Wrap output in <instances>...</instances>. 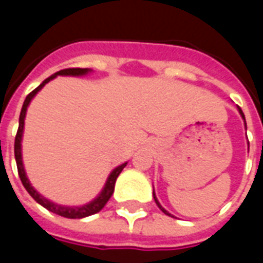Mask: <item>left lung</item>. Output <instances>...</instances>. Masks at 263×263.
<instances>
[{"label": "left lung", "instance_id": "8db88e82", "mask_svg": "<svg viewBox=\"0 0 263 263\" xmlns=\"http://www.w3.org/2000/svg\"><path fill=\"white\" fill-rule=\"evenodd\" d=\"M238 109H239V114H241V117H242V118H243V121H245V115H243L242 109H241V108H238ZM245 126H247V122H245ZM154 198H155V201H156V204H158V207H159V209L162 210V211H163L165 214L171 215V214H169V213H167V211H166L165 209H163V207H162V205H160V203H159V201H158V198H156V196H155V192H154Z\"/></svg>", "mask_w": 263, "mask_h": 263}]
</instances>
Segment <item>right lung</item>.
Masks as SVG:
<instances>
[{
  "mask_svg": "<svg viewBox=\"0 0 263 263\" xmlns=\"http://www.w3.org/2000/svg\"><path fill=\"white\" fill-rule=\"evenodd\" d=\"M88 71H91L90 69H65L60 70L58 73H54L50 77H48L46 80L41 83V86H37L35 90L32 92H29L26 96L25 101H24V105H22V109H21V115H20V126H18V132H16V137H15V145H14V151H15V160H16V167H18V175H20V179L24 187L26 189V192L31 194L33 200L39 203L41 205H43L45 209L52 211L54 214L62 215V217H66V218H84V217H88V215H92L98 213L100 210H103V207L107 204V201L109 200V197L112 196L114 193V186L115 182H117V177L120 176V173L122 172V169L126 166L125 163H122L118 167H115L114 171L109 173L108 179L105 182V186L101 190V193L98 194V197H96L92 201H90L88 204H84V205H80V207H66V205H59V204H54L52 201H49L48 198H45L43 196L37 193L35 189L32 187L31 183L28 180L26 177L25 169H24V163H22V151H21V142H22V134H24V125H25V115H26V109H28V105L31 103V100L35 96L36 92L42 88L46 83H49L50 80H53L54 77L58 76H84L87 74Z\"/></svg>",
  "mask_w": 263,
  "mask_h": 263,
  "instance_id": "add662e5",
  "label": "right lung"
}]
</instances>
